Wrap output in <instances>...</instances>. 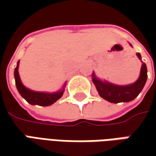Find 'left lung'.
Here are the masks:
<instances>
[{"instance_id":"left-lung-1","label":"left lung","mask_w":156,"mask_h":156,"mask_svg":"<svg viewBox=\"0 0 156 156\" xmlns=\"http://www.w3.org/2000/svg\"><path fill=\"white\" fill-rule=\"evenodd\" d=\"M137 56L139 57V59L141 58L139 53H137ZM147 78V66L145 63H142L139 79L135 83L128 86H117L108 82H102L98 80L93 74V82L96 87L100 96L112 103L128 102L133 101L141 93L146 83Z\"/></svg>"}]
</instances>
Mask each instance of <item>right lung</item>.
Returning a JSON list of instances; mask_svg holds the SVG:
<instances>
[{
    "instance_id": "obj_1",
    "label": "right lung",
    "mask_w": 156,
    "mask_h": 156,
    "mask_svg": "<svg viewBox=\"0 0 156 156\" xmlns=\"http://www.w3.org/2000/svg\"><path fill=\"white\" fill-rule=\"evenodd\" d=\"M18 66H19V61L17 62V67L15 69V79L16 87L21 94V95L27 101L28 103L32 105H39L42 107L50 106L55 103L57 100H59L62 96L63 90H60L59 92L53 94L39 93V92H34L24 87L20 80V76L18 73Z\"/></svg>"
}]
</instances>
